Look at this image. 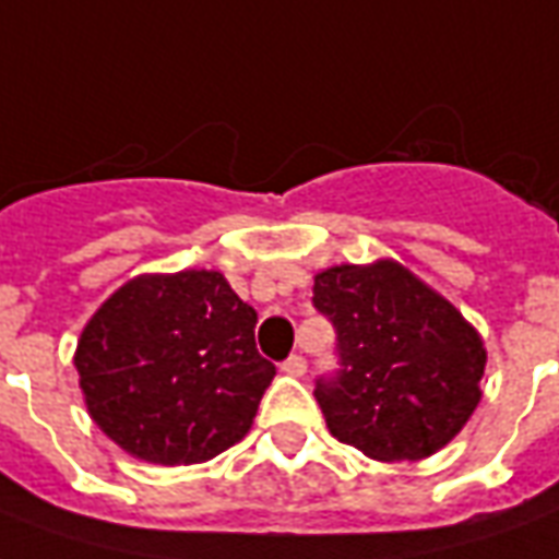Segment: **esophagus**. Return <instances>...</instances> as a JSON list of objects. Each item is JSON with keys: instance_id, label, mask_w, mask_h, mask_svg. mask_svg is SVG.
<instances>
[{"instance_id": "34e87169", "label": "esophagus", "mask_w": 559, "mask_h": 559, "mask_svg": "<svg viewBox=\"0 0 559 559\" xmlns=\"http://www.w3.org/2000/svg\"><path fill=\"white\" fill-rule=\"evenodd\" d=\"M306 369H308L306 357H299V354H290L287 360L281 362V372L293 374V378H302V374H306Z\"/></svg>"}]
</instances>
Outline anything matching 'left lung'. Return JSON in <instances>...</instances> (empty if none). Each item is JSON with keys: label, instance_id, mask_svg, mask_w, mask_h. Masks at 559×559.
<instances>
[{"label": "left lung", "instance_id": "obj_1", "mask_svg": "<svg viewBox=\"0 0 559 559\" xmlns=\"http://www.w3.org/2000/svg\"><path fill=\"white\" fill-rule=\"evenodd\" d=\"M314 308L335 326L338 372L314 396L338 442L372 460H424L481 400V335L444 296L393 260L314 275Z\"/></svg>", "mask_w": 559, "mask_h": 559}]
</instances>
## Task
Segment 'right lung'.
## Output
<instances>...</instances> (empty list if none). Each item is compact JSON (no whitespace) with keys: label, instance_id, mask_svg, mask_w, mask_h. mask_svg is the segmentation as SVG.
I'll use <instances>...</instances> for the list:
<instances>
[{"label":"right lung","instance_id":"add662e5","mask_svg":"<svg viewBox=\"0 0 559 559\" xmlns=\"http://www.w3.org/2000/svg\"><path fill=\"white\" fill-rule=\"evenodd\" d=\"M257 311L221 272L139 275L78 338L90 417L127 454L181 466L245 439L275 366L253 342Z\"/></svg>","mask_w":559,"mask_h":559}]
</instances>
